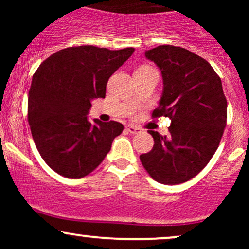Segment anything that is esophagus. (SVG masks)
I'll return each mask as SVG.
<instances>
[{
	"instance_id": "34e87169",
	"label": "esophagus",
	"mask_w": 249,
	"mask_h": 249,
	"mask_svg": "<svg viewBox=\"0 0 249 249\" xmlns=\"http://www.w3.org/2000/svg\"><path fill=\"white\" fill-rule=\"evenodd\" d=\"M126 130L127 132H130L131 134H137L141 132V128L134 126V125H128V126H126Z\"/></svg>"
}]
</instances>
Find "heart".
<instances>
[{
    "label": "heart",
    "instance_id": "obj_1",
    "mask_svg": "<svg viewBox=\"0 0 249 249\" xmlns=\"http://www.w3.org/2000/svg\"><path fill=\"white\" fill-rule=\"evenodd\" d=\"M141 68H148V67H141Z\"/></svg>",
    "mask_w": 249,
    "mask_h": 249
}]
</instances>
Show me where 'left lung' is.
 Segmentation results:
<instances>
[{
  "label": "left lung",
  "instance_id": "1",
  "mask_svg": "<svg viewBox=\"0 0 249 249\" xmlns=\"http://www.w3.org/2000/svg\"><path fill=\"white\" fill-rule=\"evenodd\" d=\"M161 70L164 90L152 118L168 117L170 134L153 137V148L139 158L156 181L178 185L202 170L221 141L227 122V99L221 79L206 59L174 45L145 53Z\"/></svg>",
  "mask_w": 249,
  "mask_h": 249
}]
</instances>
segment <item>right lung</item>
Masks as SVG:
<instances>
[{"label": "right lung", "mask_w": 249, "mask_h": 249, "mask_svg": "<svg viewBox=\"0 0 249 249\" xmlns=\"http://www.w3.org/2000/svg\"><path fill=\"white\" fill-rule=\"evenodd\" d=\"M93 45L62 49L41 63L28 97V122L43 160L65 178L96 170L124 130L115 121H88L91 102L105 98L108 78L133 53Z\"/></svg>", "instance_id": "add662e5"}]
</instances>
